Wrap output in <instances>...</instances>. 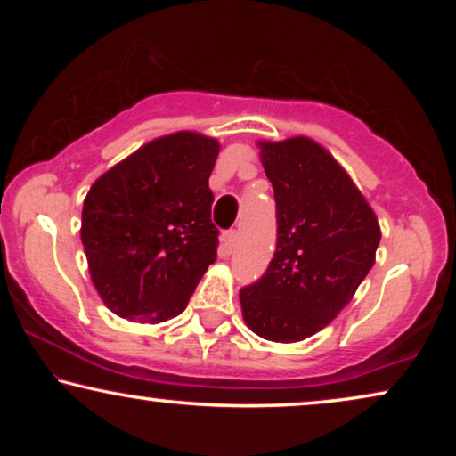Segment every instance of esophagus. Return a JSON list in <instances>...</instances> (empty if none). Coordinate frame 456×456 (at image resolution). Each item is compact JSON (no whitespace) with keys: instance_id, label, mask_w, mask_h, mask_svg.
Segmentation results:
<instances>
[{"instance_id":"esophagus-1","label":"esophagus","mask_w":456,"mask_h":456,"mask_svg":"<svg viewBox=\"0 0 456 456\" xmlns=\"http://www.w3.org/2000/svg\"><path fill=\"white\" fill-rule=\"evenodd\" d=\"M236 240H239V232H236V230H228V232H224V236H222L224 251L226 253L232 251V248L236 247Z\"/></svg>"}]
</instances>
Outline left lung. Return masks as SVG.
I'll list each match as a JSON object with an SVG mask.
<instances>
[{"instance_id":"8db88e82","label":"left lung","mask_w":456,"mask_h":456,"mask_svg":"<svg viewBox=\"0 0 456 456\" xmlns=\"http://www.w3.org/2000/svg\"><path fill=\"white\" fill-rule=\"evenodd\" d=\"M276 197L278 242L267 272L240 290L261 338L298 342L351 303L376 264L378 217L334 155L309 136L259 141Z\"/></svg>"}]
</instances>
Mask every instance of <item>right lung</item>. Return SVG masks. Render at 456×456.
I'll return each instance as SVG.
<instances>
[{
    "label": "right lung",
    "instance_id": "1",
    "mask_svg": "<svg viewBox=\"0 0 456 456\" xmlns=\"http://www.w3.org/2000/svg\"><path fill=\"white\" fill-rule=\"evenodd\" d=\"M217 153L216 139L180 130L136 149L86 192L80 240L93 286L116 315L158 323L186 309L217 257Z\"/></svg>",
    "mask_w": 456,
    "mask_h": 456
}]
</instances>
